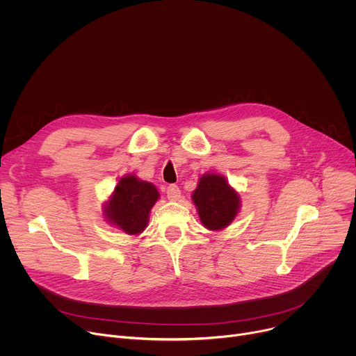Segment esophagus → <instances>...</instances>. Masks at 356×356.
<instances>
[{
	"instance_id": "esophagus-1",
	"label": "esophagus",
	"mask_w": 356,
	"mask_h": 356,
	"mask_svg": "<svg viewBox=\"0 0 356 356\" xmlns=\"http://www.w3.org/2000/svg\"><path fill=\"white\" fill-rule=\"evenodd\" d=\"M166 194H168V198L170 201H177L180 198V188H179V186H176V184L169 186L168 190H166Z\"/></svg>"
}]
</instances>
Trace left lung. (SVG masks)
<instances>
[{
	"instance_id": "left-lung-1",
	"label": "left lung",
	"mask_w": 356,
	"mask_h": 356,
	"mask_svg": "<svg viewBox=\"0 0 356 356\" xmlns=\"http://www.w3.org/2000/svg\"><path fill=\"white\" fill-rule=\"evenodd\" d=\"M191 198L200 221L210 231L227 228L235 220L241 207L239 194L218 173L202 175Z\"/></svg>"
}]
</instances>
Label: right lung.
<instances>
[{"label":"right lung","mask_w":356,"mask_h":356,"mask_svg":"<svg viewBox=\"0 0 356 356\" xmlns=\"http://www.w3.org/2000/svg\"><path fill=\"white\" fill-rule=\"evenodd\" d=\"M158 198L159 191L154 184L128 175L120 179L104 204V217L125 234L138 235L146 228L149 213Z\"/></svg>","instance_id":"right-lung-1"}]
</instances>
